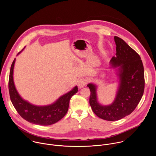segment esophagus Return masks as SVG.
<instances>
[{
    "label": "esophagus",
    "mask_w": 156,
    "mask_h": 156,
    "mask_svg": "<svg viewBox=\"0 0 156 156\" xmlns=\"http://www.w3.org/2000/svg\"><path fill=\"white\" fill-rule=\"evenodd\" d=\"M88 82V80L86 79V78H80L79 80H78V86L79 87H84Z\"/></svg>",
    "instance_id": "34e87169"
}]
</instances>
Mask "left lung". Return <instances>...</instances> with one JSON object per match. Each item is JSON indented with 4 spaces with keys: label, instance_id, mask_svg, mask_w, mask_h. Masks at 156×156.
<instances>
[{
    "label": "left lung",
    "instance_id": "left-lung-1",
    "mask_svg": "<svg viewBox=\"0 0 156 156\" xmlns=\"http://www.w3.org/2000/svg\"><path fill=\"white\" fill-rule=\"evenodd\" d=\"M116 56L110 60L114 66H119L120 86L114 102L110 105L98 104L96 87L90 83V104L94 113L107 121H115L133 112L141 101L144 91V66L139 54L120 37L114 36Z\"/></svg>",
    "mask_w": 156,
    "mask_h": 156
}]
</instances>
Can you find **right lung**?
<instances>
[{
    "instance_id": "right-lung-1",
    "label": "right lung",
    "mask_w": 156,
    "mask_h": 156,
    "mask_svg": "<svg viewBox=\"0 0 156 156\" xmlns=\"http://www.w3.org/2000/svg\"><path fill=\"white\" fill-rule=\"evenodd\" d=\"M15 62V58L10 68L9 90L12 103L19 115L30 123L44 126L52 125L61 120L67 112L71 98L78 91L77 86L61 96L53 104L41 107L32 105L22 99L16 90L13 79Z\"/></svg>"
}]
</instances>
